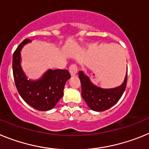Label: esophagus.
Instances as JSON below:
<instances>
[{
    "label": "esophagus",
    "mask_w": 149,
    "mask_h": 149,
    "mask_svg": "<svg viewBox=\"0 0 149 149\" xmlns=\"http://www.w3.org/2000/svg\"><path fill=\"white\" fill-rule=\"evenodd\" d=\"M68 70H69L71 75L72 76L76 75L77 73V66L75 65V64H72V65H71L70 66H69Z\"/></svg>",
    "instance_id": "34e87169"
}]
</instances>
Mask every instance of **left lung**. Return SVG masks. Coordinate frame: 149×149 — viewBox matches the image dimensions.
<instances>
[{"label":"left lung","mask_w":149,"mask_h":149,"mask_svg":"<svg viewBox=\"0 0 149 149\" xmlns=\"http://www.w3.org/2000/svg\"><path fill=\"white\" fill-rule=\"evenodd\" d=\"M79 78L81 84V95L90 109L94 111H104L118 102L127 85V70L123 84L113 89H102L91 82L89 77L82 71L79 72Z\"/></svg>","instance_id":"obj_1"}]
</instances>
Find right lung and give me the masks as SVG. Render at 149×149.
Masks as SVG:
<instances>
[{
	"instance_id": "add662e5",
	"label": "right lung",
	"mask_w": 149,
	"mask_h": 149,
	"mask_svg": "<svg viewBox=\"0 0 149 149\" xmlns=\"http://www.w3.org/2000/svg\"><path fill=\"white\" fill-rule=\"evenodd\" d=\"M30 42V39H24L13 54L15 86L21 97L30 106L40 111L51 110L63 96L64 86L71 75L66 69H49L37 81L27 80L21 66V51L24 45Z\"/></svg>"
}]
</instances>
